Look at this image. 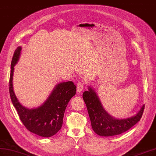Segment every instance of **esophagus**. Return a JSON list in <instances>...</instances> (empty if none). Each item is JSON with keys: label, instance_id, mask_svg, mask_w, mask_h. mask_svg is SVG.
I'll list each match as a JSON object with an SVG mask.
<instances>
[{"label": "esophagus", "instance_id": "obj_1", "mask_svg": "<svg viewBox=\"0 0 156 156\" xmlns=\"http://www.w3.org/2000/svg\"><path fill=\"white\" fill-rule=\"evenodd\" d=\"M83 87H84V84H83V82H79L77 84V93L80 94L82 90L83 89Z\"/></svg>", "mask_w": 156, "mask_h": 156}]
</instances>
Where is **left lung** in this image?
Here are the masks:
<instances>
[{
  "label": "left lung",
  "mask_w": 156,
  "mask_h": 156,
  "mask_svg": "<svg viewBox=\"0 0 156 156\" xmlns=\"http://www.w3.org/2000/svg\"><path fill=\"white\" fill-rule=\"evenodd\" d=\"M88 91L83 93L91 127L97 134L101 136H113L121 134L129 130L140 120L144 110L143 105L134 116L127 119H117L106 112L94 90L89 86Z\"/></svg>",
  "instance_id": "1"
}]
</instances>
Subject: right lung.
<instances>
[{
	"label": "right lung",
	"instance_id": "right-lung-1",
	"mask_svg": "<svg viewBox=\"0 0 156 156\" xmlns=\"http://www.w3.org/2000/svg\"><path fill=\"white\" fill-rule=\"evenodd\" d=\"M21 50L22 47H18L11 62L9 91L12 102L27 130L40 136L51 137L61 129L64 113L68 103L76 92V86L71 81L59 83L41 106L31 109L23 107L16 96L12 83L14 66L18 61Z\"/></svg>",
	"mask_w": 156,
	"mask_h": 156
}]
</instances>
